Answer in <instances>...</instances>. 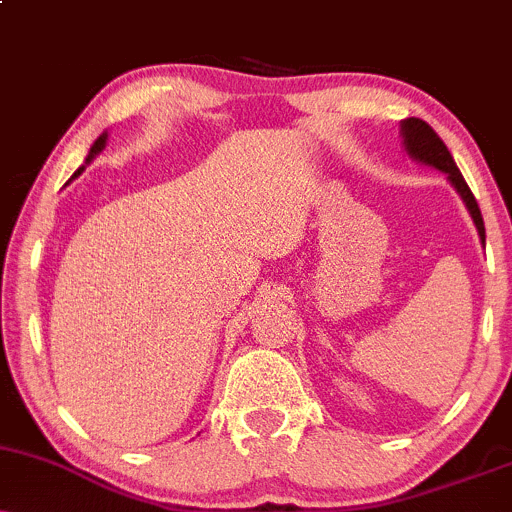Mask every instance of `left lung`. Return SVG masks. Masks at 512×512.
Here are the masks:
<instances>
[{
	"label": "left lung",
	"instance_id": "8db88e82",
	"mask_svg": "<svg viewBox=\"0 0 512 512\" xmlns=\"http://www.w3.org/2000/svg\"><path fill=\"white\" fill-rule=\"evenodd\" d=\"M402 134H404V146H407V151L411 156L428 163V166H436L438 170H443V173H448L450 182L455 185V190L462 195L464 204H467V209H469V214H472L474 223H477L481 243H486L484 219H481L477 199H474L472 190H469V185L464 182L460 168L455 166V161H452L448 146H445L443 139L438 137L436 129L428 125V122L419 120V117H407V120L402 122Z\"/></svg>",
	"mask_w": 512,
	"mask_h": 512
}]
</instances>
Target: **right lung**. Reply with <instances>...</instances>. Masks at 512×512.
I'll list each match as a JSON object with an SVG mask.
<instances>
[{"label": "right lung", "instance_id": "add662e5", "mask_svg": "<svg viewBox=\"0 0 512 512\" xmlns=\"http://www.w3.org/2000/svg\"><path fill=\"white\" fill-rule=\"evenodd\" d=\"M105 137H108V134H101V137H98V139H96V144H93V146H91V154H88V158H86V161H91V158H93V156H96V154H98V151H101V149H103V146H105ZM81 170H84V166H81L79 170H76V173H74V178H76V175H79V173H81Z\"/></svg>", "mask_w": 512, "mask_h": 512}]
</instances>
